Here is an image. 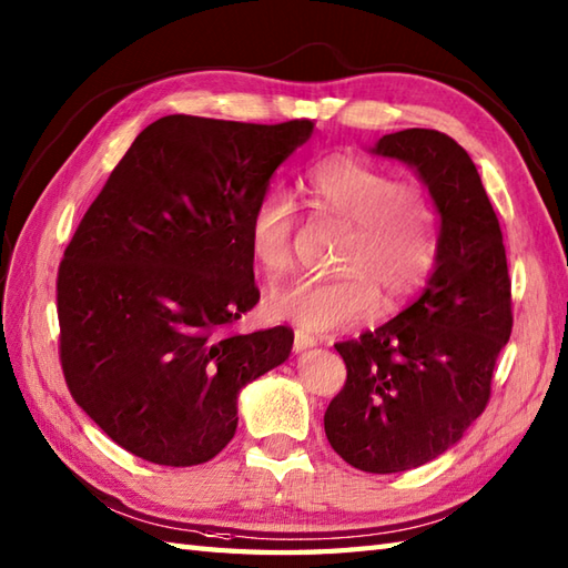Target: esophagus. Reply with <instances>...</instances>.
<instances>
[{
    "mask_svg": "<svg viewBox=\"0 0 568 568\" xmlns=\"http://www.w3.org/2000/svg\"><path fill=\"white\" fill-rule=\"evenodd\" d=\"M312 346H317L315 336H312V334L305 332V329H297V332H295V342H293V352L300 354V352H305V348H312Z\"/></svg>",
    "mask_w": 568,
    "mask_h": 568,
    "instance_id": "esophagus-1",
    "label": "esophagus"
}]
</instances>
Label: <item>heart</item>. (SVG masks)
<instances>
[{
	"mask_svg": "<svg viewBox=\"0 0 568 568\" xmlns=\"http://www.w3.org/2000/svg\"><path fill=\"white\" fill-rule=\"evenodd\" d=\"M305 192L324 214L352 226L334 281L275 287L268 312L307 332L352 327L376 315L381 291L400 300L417 291L437 253V210L429 192L397 180L354 155H329L305 178ZM297 222L291 192L273 187L258 200L248 224L251 256L265 273L281 275L293 263Z\"/></svg>",
	"mask_w": 568,
	"mask_h": 568,
	"instance_id": "obj_1",
	"label": "heart"
}]
</instances>
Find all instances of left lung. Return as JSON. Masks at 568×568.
Instances as JSON below:
<instances>
[{
  "label": "left lung",
  "mask_w": 568,
  "mask_h": 568,
  "mask_svg": "<svg viewBox=\"0 0 568 568\" xmlns=\"http://www.w3.org/2000/svg\"><path fill=\"white\" fill-rule=\"evenodd\" d=\"M368 153L413 168L439 220L432 275L413 305L336 344L346 364L324 432L366 474L417 468L464 437L490 397L513 332L503 232L470 155L442 131L385 134Z\"/></svg>",
  "instance_id": "left-lung-1"
}]
</instances>
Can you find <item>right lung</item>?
Wrapping results in <instances>:
<instances>
[{"mask_svg": "<svg viewBox=\"0 0 568 568\" xmlns=\"http://www.w3.org/2000/svg\"><path fill=\"white\" fill-rule=\"evenodd\" d=\"M315 122L171 114L131 143L58 271L60 361L106 437L161 466L232 442L239 393L285 364L293 332L222 336L258 303L253 207Z\"/></svg>", "mask_w": 568, "mask_h": 568, "instance_id": "obj_1", "label": "right lung"}]
</instances>
